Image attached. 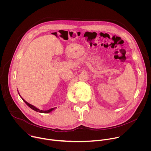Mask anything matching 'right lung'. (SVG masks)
Masks as SVG:
<instances>
[{"label":"right lung","instance_id":"right-lung-1","mask_svg":"<svg viewBox=\"0 0 151 151\" xmlns=\"http://www.w3.org/2000/svg\"><path fill=\"white\" fill-rule=\"evenodd\" d=\"M18 94H19V96L21 97V98L23 99V100L26 103V104L29 107H30L31 109H32L33 110H34L35 111L39 112H40V113H43V114H48V113H50V112H51V111H52L53 110L55 109V107H54V108H51V109H49V110H48V111H42V110H40V109H37V107H36L35 106H34L33 105H32V104L29 103L28 102H27L24 99H23V98L21 97V96L19 95V93H18ZM55 108H56V107H55Z\"/></svg>","mask_w":151,"mask_h":151}]
</instances>
